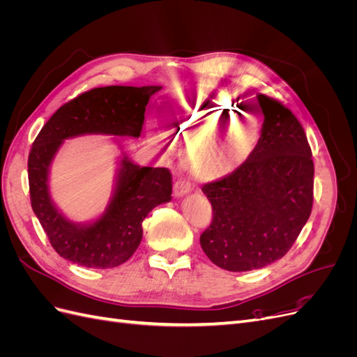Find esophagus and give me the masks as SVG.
<instances>
[{
  "label": "esophagus",
  "instance_id": "obj_1",
  "mask_svg": "<svg viewBox=\"0 0 357 357\" xmlns=\"http://www.w3.org/2000/svg\"><path fill=\"white\" fill-rule=\"evenodd\" d=\"M172 190H174V197H183L192 190V186L188 180L180 178L174 183V189Z\"/></svg>",
  "mask_w": 357,
  "mask_h": 357
}]
</instances>
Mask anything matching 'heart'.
Segmentation results:
<instances>
[{
    "label": "heart",
    "mask_w": 357,
    "mask_h": 357,
    "mask_svg": "<svg viewBox=\"0 0 357 357\" xmlns=\"http://www.w3.org/2000/svg\"><path fill=\"white\" fill-rule=\"evenodd\" d=\"M238 105L220 98H192L180 101L172 109L165 126L181 143H190L185 153V165L199 180H219L231 176L250 158L259 142V128L241 119L227 121L215 133L220 136L215 158L208 153L211 133L206 131L218 121L231 119ZM206 132L208 134L205 135Z\"/></svg>",
    "instance_id": "1"
}]
</instances>
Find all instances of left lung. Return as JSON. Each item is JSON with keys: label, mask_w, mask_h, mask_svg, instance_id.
<instances>
[{"label": "left lung", "mask_w": 357, "mask_h": 357, "mask_svg": "<svg viewBox=\"0 0 357 357\" xmlns=\"http://www.w3.org/2000/svg\"><path fill=\"white\" fill-rule=\"evenodd\" d=\"M261 138L231 176L205 183L213 220L201 234L210 261L228 271H252L282 259L312 208L314 164L304 128L282 102L257 93Z\"/></svg>", "instance_id": "obj_1"}]
</instances>
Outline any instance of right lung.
<instances>
[{"label": "right lung", "instance_id": "obj_1", "mask_svg": "<svg viewBox=\"0 0 357 357\" xmlns=\"http://www.w3.org/2000/svg\"><path fill=\"white\" fill-rule=\"evenodd\" d=\"M160 86H105L79 95L56 110L32 143L28 158L31 207L55 252L86 268H114L134 255L143 238V220L168 202V168L139 167L123 153L110 204L100 219L80 225L68 220L50 199L49 167L63 139L104 134L139 137L150 96Z\"/></svg>", "mask_w": 357, "mask_h": 357}]
</instances>
